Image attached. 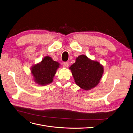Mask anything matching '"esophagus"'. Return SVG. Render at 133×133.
I'll use <instances>...</instances> for the list:
<instances>
[{"instance_id": "1", "label": "esophagus", "mask_w": 133, "mask_h": 133, "mask_svg": "<svg viewBox=\"0 0 133 133\" xmlns=\"http://www.w3.org/2000/svg\"><path fill=\"white\" fill-rule=\"evenodd\" d=\"M63 66L65 68H68L69 66V63H68V62H64L63 63Z\"/></svg>"}]
</instances>
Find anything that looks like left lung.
I'll use <instances>...</instances> for the list:
<instances>
[{
	"label": "left lung",
	"instance_id": "1",
	"mask_svg": "<svg viewBox=\"0 0 133 133\" xmlns=\"http://www.w3.org/2000/svg\"><path fill=\"white\" fill-rule=\"evenodd\" d=\"M69 69L75 83L84 90H90L99 84L104 72L103 66L99 62L92 61L82 55Z\"/></svg>",
	"mask_w": 133,
	"mask_h": 133
}]
</instances>
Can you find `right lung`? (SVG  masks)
<instances>
[{"label":"right lung","mask_w":133,"mask_h":133,"mask_svg":"<svg viewBox=\"0 0 133 133\" xmlns=\"http://www.w3.org/2000/svg\"><path fill=\"white\" fill-rule=\"evenodd\" d=\"M59 63L46 56L42 62L31 68V72L35 82L41 85H45L53 82V77L59 66Z\"/></svg>","instance_id":"1"}]
</instances>
